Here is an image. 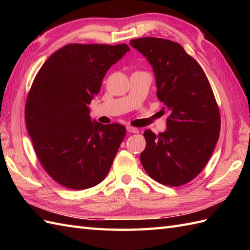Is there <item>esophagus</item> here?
I'll return each instance as SVG.
<instances>
[{
  "label": "esophagus",
  "instance_id": "obj_1",
  "mask_svg": "<svg viewBox=\"0 0 250 250\" xmlns=\"http://www.w3.org/2000/svg\"><path fill=\"white\" fill-rule=\"evenodd\" d=\"M126 131L129 132V133H139V130L134 126H126Z\"/></svg>",
  "mask_w": 250,
  "mask_h": 250
}]
</instances>
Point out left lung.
I'll return each mask as SVG.
<instances>
[{
  "mask_svg": "<svg viewBox=\"0 0 250 250\" xmlns=\"http://www.w3.org/2000/svg\"><path fill=\"white\" fill-rule=\"evenodd\" d=\"M130 44L152 65L157 97L169 114L166 132H144L142 166L162 185L188 184L203 171L219 139L220 111L213 89L198 61L176 42L143 37Z\"/></svg>",
  "mask_w": 250,
  "mask_h": 250,
  "instance_id": "left-lung-1",
  "label": "left lung"
}]
</instances>
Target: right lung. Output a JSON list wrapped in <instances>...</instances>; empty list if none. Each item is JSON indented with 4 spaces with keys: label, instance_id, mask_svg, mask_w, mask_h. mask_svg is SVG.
<instances>
[{
    "label": "right lung",
    "instance_id": "right-lung-1",
    "mask_svg": "<svg viewBox=\"0 0 250 250\" xmlns=\"http://www.w3.org/2000/svg\"><path fill=\"white\" fill-rule=\"evenodd\" d=\"M126 44H68L37 72L26 97L24 118L36 157L49 176L73 190L106 177L125 135L120 124L92 122L88 105Z\"/></svg>",
    "mask_w": 250,
    "mask_h": 250
}]
</instances>
